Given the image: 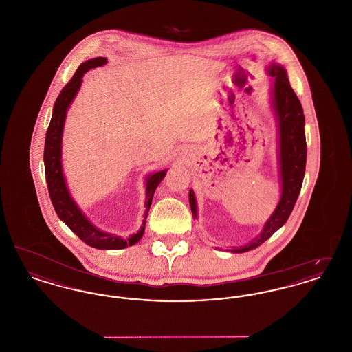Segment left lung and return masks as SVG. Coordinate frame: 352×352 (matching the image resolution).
Returning <instances> with one entry per match:
<instances>
[{
  "mask_svg": "<svg viewBox=\"0 0 352 352\" xmlns=\"http://www.w3.org/2000/svg\"><path fill=\"white\" fill-rule=\"evenodd\" d=\"M269 75L274 79L273 84V108L278 120L280 132V171L283 181L281 199L270 217L263 232L248 245L234 248L231 252L243 253L251 251L267 241L272 234L281 228L290 217L301 191L306 168V138L305 116L301 102L290 87L284 67L272 65ZM188 201L192 217L197 218V203L192 190L188 192Z\"/></svg>",
  "mask_w": 352,
  "mask_h": 352,
  "instance_id": "8db88e82",
  "label": "left lung"
}]
</instances>
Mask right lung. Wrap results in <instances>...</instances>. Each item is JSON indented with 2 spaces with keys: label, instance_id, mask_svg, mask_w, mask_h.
Masks as SVG:
<instances>
[{
  "label": "right lung",
  "instance_id": "right-lung-1",
  "mask_svg": "<svg viewBox=\"0 0 352 352\" xmlns=\"http://www.w3.org/2000/svg\"><path fill=\"white\" fill-rule=\"evenodd\" d=\"M108 60L107 58H95L89 59L82 63L71 80L68 82L63 89L60 91L59 96L54 104V112L51 118L50 125L47 128L46 141H45V171H46V182L49 187L51 203L54 206V210L56 215L65 221L68 228L78 234L85 244L89 247L98 248V250H122L129 245L135 244L144 234L145 231V221L142 228L137 234L131 236L129 239L124 240L118 236L101 232L98 228H95L87 218L82 214V211L78 208L75 201L71 199L68 194L67 186L65 182V177L62 173V133H63V125L65 118L67 115L68 107L71 101L74 100L75 95L78 94L80 84L83 80V75L91 68L98 67L105 65ZM168 170H161L148 177L146 181V215L151 208V199L154 195V191L157 186L164 179ZM145 215V218H146Z\"/></svg>",
  "mask_w": 352,
  "mask_h": 352
}]
</instances>
